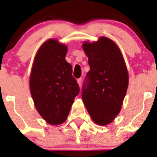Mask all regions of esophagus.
I'll list each match as a JSON object with an SVG mask.
<instances>
[{"mask_svg":"<svg viewBox=\"0 0 157 157\" xmlns=\"http://www.w3.org/2000/svg\"><path fill=\"white\" fill-rule=\"evenodd\" d=\"M82 78H78V79H77L78 83V85H79L80 86H81V85H82Z\"/></svg>","mask_w":157,"mask_h":157,"instance_id":"esophagus-1","label":"esophagus"}]
</instances>
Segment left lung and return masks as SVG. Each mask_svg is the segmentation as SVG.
I'll return each mask as SVG.
<instances>
[{"mask_svg": "<svg viewBox=\"0 0 157 157\" xmlns=\"http://www.w3.org/2000/svg\"><path fill=\"white\" fill-rule=\"evenodd\" d=\"M89 71L83 82L82 98L92 120L99 125L110 123L119 114L128 86V73L120 48L109 38L86 41Z\"/></svg>", "mask_w": 157, "mask_h": 157, "instance_id": "8db88e82", "label": "left lung"}]
</instances>
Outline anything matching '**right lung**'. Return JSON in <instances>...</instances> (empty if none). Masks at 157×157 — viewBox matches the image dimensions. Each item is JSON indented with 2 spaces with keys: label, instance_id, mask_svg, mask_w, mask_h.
Instances as JSON below:
<instances>
[{
  "label": "right lung",
  "instance_id": "right-lung-1",
  "mask_svg": "<svg viewBox=\"0 0 157 157\" xmlns=\"http://www.w3.org/2000/svg\"><path fill=\"white\" fill-rule=\"evenodd\" d=\"M67 51L65 45L48 40L37 51L32 67L30 94L38 113L51 125L67 120L80 91L71 65L65 59Z\"/></svg>",
  "mask_w": 157,
  "mask_h": 157
}]
</instances>
